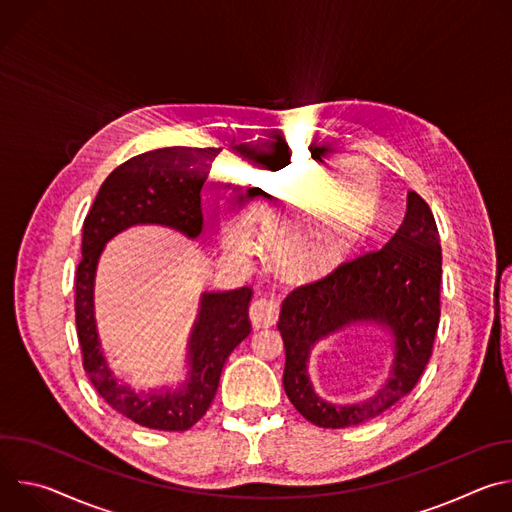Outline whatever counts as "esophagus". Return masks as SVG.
<instances>
[{
	"mask_svg": "<svg viewBox=\"0 0 512 512\" xmlns=\"http://www.w3.org/2000/svg\"><path fill=\"white\" fill-rule=\"evenodd\" d=\"M249 316H251V322L257 330L259 328H269L279 318V302L273 300V298H259L251 304Z\"/></svg>",
	"mask_w": 512,
	"mask_h": 512,
	"instance_id": "obj_1",
	"label": "esophagus"
}]
</instances>
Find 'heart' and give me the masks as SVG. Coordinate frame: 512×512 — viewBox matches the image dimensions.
I'll return each mask as SVG.
<instances>
[{
	"mask_svg": "<svg viewBox=\"0 0 512 512\" xmlns=\"http://www.w3.org/2000/svg\"><path fill=\"white\" fill-rule=\"evenodd\" d=\"M326 166L310 154L261 158L239 184L243 214L221 216L227 251L253 253L255 231H261L273 265L289 279H312L338 265L369 223L375 186L364 178L367 192L358 202L354 186L336 190L344 178H321Z\"/></svg>",
	"mask_w": 512,
	"mask_h": 512,
	"instance_id": "obj_1",
	"label": "heart"
}]
</instances>
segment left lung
I'll use <instances>...</instances> for the list:
<instances>
[{"mask_svg": "<svg viewBox=\"0 0 512 512\" xmlns=\"http://www.w3.org/2000/svg\"><path fill=\"white\" fill-rule=\"evenodd\" d=\"M442 245L429 204L407 194V214L383 249L340 263L328 275L298 285L281 304L277 328L285 344L283 389L318 427H350L369 421L413 391L423 375L440 324ZM375 321L392 328L396 360L388 385L358 406L318 398L307 377L309 348L348 323Z\"/></svg>", "mask_w": 512, "mask_h": 512, "instance_id": "left-lung-1", "label": "left lung"}]
</instances>
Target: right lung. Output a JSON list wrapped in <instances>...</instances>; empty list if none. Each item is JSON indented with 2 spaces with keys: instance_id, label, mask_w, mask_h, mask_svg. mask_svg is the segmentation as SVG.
I'll return each mask as SVG.
<instances>
[{
  "instance_id": "add662e5",
  "label": "right lung",
  "mask_w": 512,
  "mask_h": 512,
  "mask_svg": "<svg viewBox=\"0 0 512 512\" xmlns=\"http://www.w3.org/2000/svg\"><path fill=\"white\" fill-rule=\"evenodd\" d=\"M221 148H162L117 166L101 184L83 225V259L75 275V320L83 367L97 393L137 425L190 429L210 407L229 354L251 334L249 285L202 296L190 338V379L178 391L135 393L119 385L103 358L93 318V279L105 243L131 225L158 223L198 237L200 190Z\"/></svg>"
}]
</instances>
